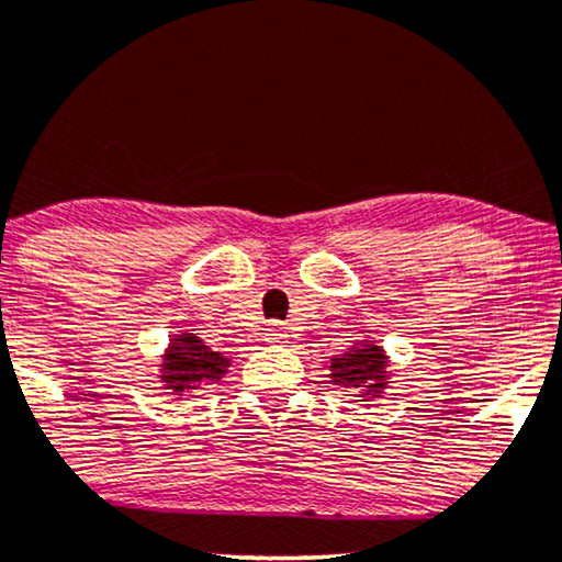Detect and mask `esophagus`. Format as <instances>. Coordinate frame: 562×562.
I'll use <instances>...</instances> for the list:
<instances>
[{
    "instance_id": "esophagus-1",
    "label": "esophagus",
    "mask_w": 562,
    "mask_h": 562,
    "mask_svg": "<svg viewBox=\"0 0 562 562\" xmlns=\"http://www.w3.org/2000/svg\"><path fill=\"white\" fill-rule=\"evenodd\" d=\"M265 337H267V342H274V345L277 342H285V339H288V326L282 324V322H269Z\"/></svg>"
}]
</instances>
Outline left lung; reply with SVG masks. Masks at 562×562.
<instances>
[{
	"label": "left lung",
	"mask_w": 562,
	"mask_h": 562,
	"mask_svg": "<svg viewBox=\"0 0 562 562\" xmlns=\"http://www.w3.org/2000/svg\"><path fill=\"white\" fill-rule=\"evenodd\" d=\"M386 355L379 345L363 342L347 350L342 358H331V379L337 386L363 389V396H379L386 386Z\"/></svg>",
	"instance_id": "obj_1"
}]
</instances>
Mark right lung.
Masks as SVG:
<instances>
[{
    "label": "right lung",
    "instance_id": "add662e5",
    "mask_svg": "<svg viewBox=\"0 0 562 562\" xmlns=\"http://www.w3.org/2000/svg\"><path fill=\"white\" fill-rule=\"evenodd\" d=\"M225 368H228V360L223 355L210 350L199 337L181 334L166 355L162 381L173 392H187V389H196L202 381H217L220 375H225Z\"/></svg>",
    "mask_w": 562,
    "mask_h": 562
}]
</instances>
